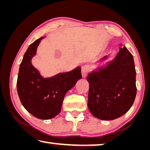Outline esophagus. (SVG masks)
<instances>
[{
  "label": "esophagus",
  "mask_w": 150,
  "mask_h": 150,
  "mask_svg": "<svg viewBox=\"0 0 150 150\" xmlns=\"http://www.w3.org/2000/svg\"><path fill=\"white\" fill-rule=\"evenodd\" d=\"M90 71V67L87 65H85L84 66L82 67L81 68V73H82V76L83 77H86V75L89 73Z\"/></svg>",
  "instance_id": "34e87169"
}]
</instances>
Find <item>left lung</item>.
<instances>
[{"label": "left lung", "mask_w": 150, "mask_h": 150, "mask_svg": "<svg viewBox=\"0 0 150 150\" xmlns=\"http://www.w3.org/2000/svg\"><path fill=\"white\" fill-rule=\"evenodd\" d=\"M135 76L132 54L120 45L112 61L87 77L89 85L87 105L92 115L99 120H113L127 113L136 96Z\"/></svg>", "instance_id": "left-lung-1"}]
</instances>
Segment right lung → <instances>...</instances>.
Wrapping results in <instances>:
<instances>
[{
  "label": "right lung",
  "instance_id": "obj_1",
  "mask_svg": "<svg viewBox=\"0 0 150 150\" xmlns=\"http://www.w3.org/2000/svg\"><path fill=\"white\" fill-rule=\"evenodd\" d=\"M44 37L30 44L24 54L18 71L16 88L20 101L26 110L41 120H49L60 113L66 93L81 79L78 67L67 73L43 78L33 66L31 59Z\"/></svg>",
  "mask_w": 150,
  "mask_h": 150
}]
</instances>
